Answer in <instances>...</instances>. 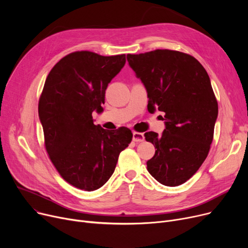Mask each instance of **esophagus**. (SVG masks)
Segmentation results:
<instances>
[{
    "label": "esophagus",
    "instance_id": "esophagus-1",
    "mask_svg": "<svg viewBox=\"0 0 248 248\" xmlns=\"http://www.w3.org/2000/svg\"><path fill=\"white\" fill-rule=\"evenodd\" d=\"M133 140L137 141V142L144 141L145 140V136H144V134H141V133L134 132L133 133Z\"/></svg>",
    "mask_w": 248,
    "mask_h": 248
}]
</instances>
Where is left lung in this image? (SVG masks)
Segmentation results:
<instances>
[{
	"instance_id": "1",
	"label": "left lung",
	"mask_w": 248,
	"mask_h": 248,
	"mask_svg": "<svg viewBox=\"0 0 248 248\" xmlns=\"http://www.w3.org/2000/svg\"><path fill=\"white\" fill-rule=\"evenodd\" d=\"M126 59L147 90L148 110L165 113L162 135L145 134L157 149L148 171L165 186H179L198 171L213 140L218 104L209 75L197 59L179 51L158 49Z\"/></svg>"
}]
</instances>
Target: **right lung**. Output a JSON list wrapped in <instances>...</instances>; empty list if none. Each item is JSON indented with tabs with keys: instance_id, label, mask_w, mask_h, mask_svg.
Listing matches in <instances>:
<instances>
[{
	"instance_id": "right-lung-1",
	"label": "right lung",
	"mask_w": 248,
	"mask_h": 248,
	"mask_svg": "<svg viewBox=\"0 0 248 248\" xmlns=\"http://www.w3.org/2000/svg\"><path fill=\"white\" fill-rule=\"evenodd\" d=\"M125 64V55L101 56L78 51L63 57L49 72L39 100L49 158L61 177L85 191L99 189L111 177L131 129L114 132L94 124L108 83Z\"/></svg>"
}]
</instances>
